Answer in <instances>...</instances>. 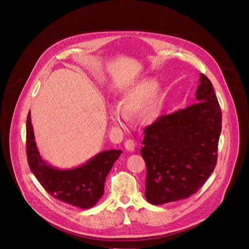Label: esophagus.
<instances>
[{
    "label": "esophagus",
    "mask_w": 249,
    "mask_h": 249,
    "mask_svg": "<svg viewBox=\"0 0 249 249\" xmlns=\"http://www.w3.org/2000/svg\"><path fill=\"white\" fill-rule=\"evenodd\" d=\"M124 145L128 151H134L135 149V142L133 139H127L124 143Z\"/></svg>",
    "instance_id": "obj_1"
}]
</instances>
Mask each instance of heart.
<instances>
[{"instance_id":"b5f03b06","label":"heart","mask_w":249,"mask_h":249,"mask_svg":"<svg viewBox=\"0 0 249 249\" xmlns=\"http://www.w3.org/2000/svg\"><path fill=\"white\" fill-rule=\"evenodd\" d=\"M156 89L158 83L152 80H145L137 84L123 97L121 107L115 106L111 109L112 119L122 124L128 120V115L140 113L147 106ZM162 98L158 96L150 102L144 112L148 121H153L159 117L162 108Z\"/></svg>"}]
</instances>
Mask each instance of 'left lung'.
<instances>
[{"label": "left lung", "instance_id": "left-lung-1", "mask_svg": "<svg viewBox=\"0 0 249 249\" xmlns=\"http://www.w3.org/2000/svg\"><path fill=\"white\" fill-rule=\"evenodd\" d=\"M222 112L210 80L200 73L196 103L159 117L144 129L145 198L152 205L187 199L217 163Z\"/></svg>", "mask_w": 249, "mask_h": 249}]
</instances>
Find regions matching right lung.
I'll use <instances>...</instances> for the list:
<instances>
[{"mask_svg": "<svg viewBox=\"0 0 249 249\" xmlns=\"http://www.w3.org/2000/svg\"><path fill=\"white\" fill-rule=\"evenodd\" d=\"M30 112L26 121V152L31 172L44 190L55 199L71 206L89 209L104 195V185L114 162L122 150L103 151L75 168L58 169L42 160L38 152Z\"/></svg>", "mask_w": 249, "mask_h": 249, "instance_id": "obj_1", "label": "right lung"}]
</instances>
